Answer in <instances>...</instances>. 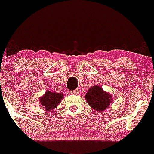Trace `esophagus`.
<instances>
[{"instance_id":"1","label":"esophagus","mask_w":154,"mask_h":154,"mask_svg":"<svg viewBox=\"0 0 154 154\" xmlns=\"http://www.w3.org/2000/svg\"><path fill=\"white\" fill-rule=\"evenodd\" d=\"M79 92V89H75V90H74V91H71L70 93L71 94H78Z\"/></svg>"}]
</instances>
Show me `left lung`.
<instances>
[{"instance_id":"1","label":"left lung","mask_w":154,"mask_h":154,"mask_svg":"<svg viewBox=\"0 0 154 154\" xmlns=\"http://www.w3.org/2000/svg\"><path fill=\"white\" fill-rule=\"evenodd\" d=\"M87 103L97 112H103L112 103V94L105 92L99 85H94L87 91L85 96Z\"/></svg>"}]
</instances>
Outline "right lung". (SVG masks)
<instances>
[{
  "label": "right lung",
  "mask_w": 154,
  "mask_h": 154,
  "mask_svg": "<svg viewBox=\"0 0 154 154\" xmlns=\"http://www.w3.org/2000/svg\"><path fill=\"white\" fill-rule=\"evenodd\" d=\"M63 98L64 95L61 92L57 93L54 91L47 90L43 96L39 97V102L43 109L51 111L57 108Z\"/></svg>",
  "instance_id": "1"
}]
</instances>
